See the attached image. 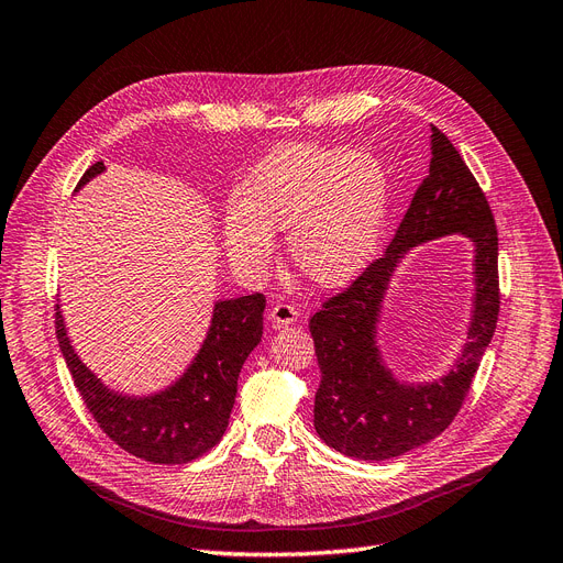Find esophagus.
<instances>
[{
	"mask_svg": "<svg viewBox=\"0 0 563 563\" xmlns=\"http://www.w3.org/2000/svg\"><path fill=\"white\" fill-rule=\"evenodd\" d=\"M297 318H299L297 306L287 303V301H276L268 310V320L274 322V327H287V324L297 322Z\"/></svg>",
	"mask_w": 563,
	"mask_h": 563,
	"instance_id": "obj_1",
	"label": "esophagus"
}]
</instances>
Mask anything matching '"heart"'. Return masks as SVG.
Masks as SVG:
<instances>
[{
    "label": "heart",
    "instance_id": "1",
    "mask_svg": "<svg viewBox=\"0 0 563 563\" xmlns=\"http://www.w3.org/2000/svg\"><path fill=\"white\" fill-rule=\"evenodd\" d=\"M389 208V176L373 153L285 143L271 151L232 199L224 241L232 260L262 271L274 253L271 229H287L301 274L322 287L355 278L378 245Z\"/></svg>",
    "mask_w": 563,
    "mask_h": 563
}]
</instances>
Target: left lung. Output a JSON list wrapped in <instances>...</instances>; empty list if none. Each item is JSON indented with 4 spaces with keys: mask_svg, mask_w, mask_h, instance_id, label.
I'll use <instances>...</instances> for the list:
<instances>
[{
    "mask_svg": "<svg viewBox=\"0 0 563 563\" xmlns=\"http://www.w3.org/2000/svg\"><path fill=\"white\" fill-rule=\"evenodd\" d=\"M429 176L415 192L387 253L373 260L339 295L322 301L308 329L316 341L320 387L316 431L355 460L383 462L445 431L464 406L494 336L498 292V232L489 201L450 139L431 124ZM445 233L476 243V301L470 339L455 371L439 384L406 388L382 366L372 331L388 274L402 250Z\"/></svg>",
    "mask_w": 563,
    "mask_h": 563,
    "instance_id": "obj_1",
    "label": "left lung"
}]
</instances>
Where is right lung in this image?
Returning <instances> with one entry per match:
<instances>
[{
	"instance_id": "1",
	"label": "right lung",
	"mask_w": 563,
	"mask_h": 563,
	"mask_svg": "<svg viewBox=\"0 0 563 563\" xmlns=\"http://www.w3.org/2000/svg\"><path fill=\"white\" fill-rule=\"evenodd\" d=\"M101 172L103 162L92 164L80 185ZM264 308L266 297L260 292L218 301L195 364L172 389L148 399L120 397L92 376L67 339L59 306H55V334L82 404L115 445L151 464H187L222 439L241 366L262 341Z\"/></svg>"
}]
</instances>
